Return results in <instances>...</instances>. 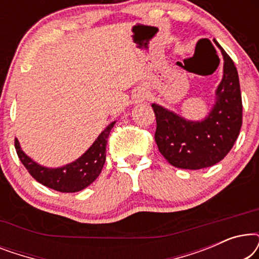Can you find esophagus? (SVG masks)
Returning <instances> with one entry per match:
<instances>
[{
    "mask_svg": "<svg viewBox=\"0 0 259 259\" xmlns=\"http://www.w3.org/2000/svg\"><path fill=\"white\" fill-rule=\"evenodd\" d=\"M139 100H140V101L145 100V95H144V94H140V95H139Z\"/></svg>",
    "mask_w": 259,
    "mask_h": 259,
    "instance_id": "34e87169",
    "label": "esophagus"
}]
</instances>
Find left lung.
I'll return each instance as SVG.
<instances>
[{"mask_svg": "<svg viewBox=\"0 0 259 259\" xmlns=\"http://www.w3.org/2000/svg\"><path fill=\"white\" fill-rule=\"evenodd\" d=\"M224 58V75L215 92L217 101L203 121H189L153 104L157 130L154 139L160 153L179 168L200 169L217 164L235 145L243 119L238 72L218 42Z\"/></svg>", "mask_w": 259, "mask_h": 259, "instance_id": "1", "label": "left lung"}]
</instances>
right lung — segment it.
<instances>
[{"label":"right lung","mask_w":259,"mask_h":259,"mask_svg":"<svg viewBox=\"0 0 259 259\" xmlns=\"http://www.w3.org/2000/svg\"><path fill=\"white\" fill-rule=\"evenodd\" d=\"M114 123H109L102 131L86 153L63 167L47 168L36 164L23 153L19 140L15 138L16 153L24 167L36 182L59 192H77L91 185L101 173L106 161V145Z\"/></svg>","instance_id":"add662e5"}]
</instances>
